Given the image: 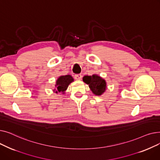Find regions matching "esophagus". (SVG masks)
<instances>
[{"instance_id": "obj_1", "label": "esophagus", "mask_w": 160, "mask_h": 160, "mask_svg": "<svg viewBox=\"0 0 160 160\" xmlns=\"http://www.w3.org/2000/svg\"><path fill=\"white\" fill-rule=\"evenodd\" d=\"M74 78L77 80H80L82 78V75L80 74H75L74 75Z\"/></svg>"}]
</instances>
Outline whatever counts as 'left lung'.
Returning a JSON list of instances; mask_svg holds the SVG:
<instances>
[{
    "label": "left lung",
    "mask_w": 160,
    "mask_h": 160,
    "mask_svg": "<svg viewBox=\"0 0 160 160\" xmlns=\"http://www.w3.org/2000/svg\"><path fill=\"white\" fill-rule=\"evenodd\" d=\"M83 81L89 86L91 91L97 96L102 95L106 90L107 83L106 80L98 74L84 76Z\"/></svg>",
    "instance_id": "obj_1"
}]
</instances>
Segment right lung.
I'll return each instance as SVG.
<instances>
[{
	"label": "right lung",
	"mask_w": 160,
	"mask_h": 160,
	"mask_svg": "<svg viewBox=\"0 0 160 160\" xmlns=\"http://www.w3.org/2000/svg\"><path fill=\"white\" fill-rule=\"evenodd\" d=\"M72 82H74V78L70 74L60 76L56 81V88L53 90V91L57 94L58 93L65 94L67 88Z\"/></svg>",
	"instance_id": "right-lung-1"
}]
</instances>
